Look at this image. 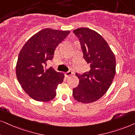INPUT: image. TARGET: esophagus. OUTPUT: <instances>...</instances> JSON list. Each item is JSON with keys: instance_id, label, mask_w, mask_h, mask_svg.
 <instances>
[{"instance_id": "esophagus-1", "label": "esophagus", "mask_w": 135, "mask_h": 135, "mask_svg": "<svg viewBox=\"0 0 135 135\" xmlns=\"http://www.w3.org/2000/svg\"><path fill=\"white\" fill-rule=\"evenodd\" d=\"M72 74H73L72 71H67V72H66L65 73V75L66 77H69V76H71Z\"/></svg>"}]
</instances>
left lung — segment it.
I'll use <instances>...</instances> for the list:
<instances>
[{
  "instance_id": "8db88e82",
  "label": "left lung",
  "mask_w": 135,
  "mask_h": 135,
  "mask_svg": "<svg viewBox=\"0 0 135 135\" xmlns=\"http://www.w3.org/2000/svg\"><path fill=\"white\" fill-rule=\"evenodd\" d=\"M73 33L79 39L90 70L83 75L76 73L79 84L73 89V96L78 102L90 103L103 97L112 85L116 73L115 57L106 40L95 30L81 27Z\"/></svg>"
}]
</instances>
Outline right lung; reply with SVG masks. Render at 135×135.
<instances>
[{"instance_id": "right-lung-1", "label": "right lung", "mask_w": 135, "mask_h": 135, "mask_svg": "<svg viewBox=\"0 0 135 135\" xmlns=\"http://www.w3.org/2000/svg\"><path fill=\"white\" fill-rule=\"evenodd\" d=\"M70 31L44 28L30 37L18 54L16 75L22 88L32 99L47 102L56 96L64 74L45 68L53 59L55 49Z\"/></svg>"}]
</instances>
